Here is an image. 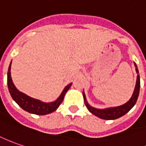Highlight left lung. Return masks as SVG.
<instances>
[{
  "mask_svg": "<svg viewBox=\"0 0 146 146\" xmlns=\"http://www.w3.org/2000/svg\"><path fill=\"white\" fill-rule=\"evenodd\" d=\"M134 66L136 67V72L137 73V81H136V86L134 88L133 94L132 95L130 99L126 103H125L124 105L119 106L116 107H110V108H106V109H97L94 107L91 106L90 104L88 103L86 100V94L85 92L83 91V97H84V101L85 104L87 109L89 110L91 113H93L95 116L98 117L99 118L104 119V120H115L121 117H122L125 113H127L129 111L131 110L133 107L134 106L136 102L137 101V98L139 96V91H140V76L139 72L137 69V66L134 62Z\"/></svg>",
  "mask_w": 146,
  "mask_h": 146,
  "instance_id": "left-lung-1",
  "label": "left lung"
}]
</instances>
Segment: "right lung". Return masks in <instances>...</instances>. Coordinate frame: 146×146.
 <instances>
[{"label": "right lung", "instance_id": "obj_1", "mask_svg": "<svg viewBox=\"0 0 146 146\" xmlns=\"http://www.w3.org/2000/svg\"><path fill=\"white\" fill-rule=\"evenodd\" d=\"M11 64H12V61L9 64L8 73H7V84H8L9 91L10 93L12 98L14 100L15 102L19 106L21 109H23L24 110L27 111L30 113L36 115H46L54 112L59 107L60 103L63 102L65 94L69 90L70 86H72V83H70L68 86H65V89L63 90L59 96V98H57L56 101L52 102H41L38 99H35V98L28 96L25 94L19 91L16 88L11 77Z\"/></svg>", "mask_w": 146, "mask_h": 146}]
</instances>
